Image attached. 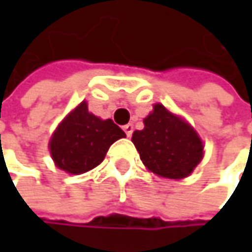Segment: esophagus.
<instances>
[{
	"label": "esophagus",
	"mask_w": 252,
	"mask_h": 252,
	"mask_svg": "<svg viewBox=\"0 0 252 252\" xmlns=\"http://www.w3.org/2000/svg\"><path fill=\"white\" fill-rule=\"evenodd\" d=\"M124 131H126V137H131V135H132V131H134L132 124H126V126H124Z\"/></svg>",
	"instance_id": "obj_1"
}]
</instances>
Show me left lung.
Returning a JSON list of instances; mask_svg holds the SVG:
<instances>
[{"mask_svg":"<svg viewBox=\"0 0 252 252\" xmlns=\"http://www.w3.org/2000/svg\"><path fill=\"white\" fill-rule=\"evenodd\" d=\"M131 140L149 171L171 179L189 175L203 158L197 132L163 105H155L144 128L134 131Z\"/></svg>","mask_w":252,"mask_h":252,"instance_id":"obj_1","label":"left lung"}]
</instances>
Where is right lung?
I'll return each instance as SVG.
<instances>
[{
    "label": "right lung",
    "instance_id": "right-lung-1",
    "mask_svg": "<svg viewBox=\"0 0 252 252\" xmlns=\"http://www.w3.org/2000/svg\"><path fill=\"white\" fill-rule=\"evenodd\" d=\"M126 132L112 120H100L81 102L54 132L49 150L57 166L68 174H84L96 168L114 141Z\"/></svg>",
    "mask_w": 252,
    "mask_h": 252
}]
</instances>
